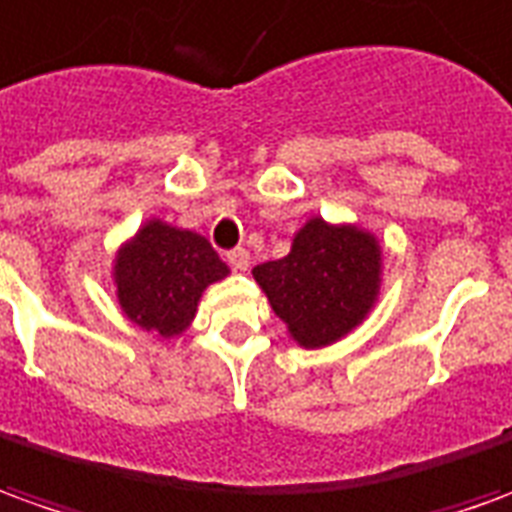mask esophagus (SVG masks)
Returning <instances> with one entry per match:
<instances>
[{"label":"esophagus","instance_id":"34e87169","mask_svg":"<svg viewBox=\"0 0 512 512\" xmlns=\"http://www.w3.org/2000/svg\"><path fill=\"white\" fill-rule=\"evenodd\" d=\"M228 264L234 267L236 273H245L250 267V253L245 248H234L228 253Z\"/></svg>","mask_w":512,"mask_h":512}]
</instances>
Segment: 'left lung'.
Instances as JSON below:
<instances>
[{
  "mask_svg": "<svg viewBox=\"0 0 512 512\" xmlns=\"http://www.w3.org/2000/svg\"><path fill=\"white\" fill-rule=\"evenodd\" d=\"M290 337L301 348L343 340L370 315L382 290V245L351 222L312 217L292 236L284 259L253 267Z\"/></svg>",
  "mask_w": 512,
  "mask_h": 512,
  "instance_id": "1",
  "label": "left lung"
}]
</instances>
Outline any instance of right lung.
Segmentation results:
<instances>
[{
  "label": "right lung",
  "instance_id": "right-lung-1",
  "mask_svg": "<svg viewBox=\"0 0 512 512\" xmlns=\"http://www.w3.org/2000/svg\"><path fill=\"white\" fill-rule=\"evenodd\" d=\"M228 273L206 236L153 217L116 250V301L130 323L172 340L192 326L206 287Z\"/></svg>",
  "mask_w": 512,
  "mask_h": 512
}]
</instances>
